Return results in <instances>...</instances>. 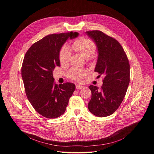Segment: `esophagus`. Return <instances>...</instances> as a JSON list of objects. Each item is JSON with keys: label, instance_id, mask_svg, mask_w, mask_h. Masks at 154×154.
<instances>
[{"label": "esophagus", "instance_id": "esophagus-1", "mask_svg": "<svg viewBox=\"0 0 154 154\" xmlns=\"http://www.w3.org/2000/svg\"><path fill=\"white\" fill-rule=\"evenodd\" d=\"M83 88H84L83 86L79 85V84H77V85H76V89H77V90H81V89H82Z\"/></svg>", "mask_w": 154, "mask_h": 154}]
</instances>
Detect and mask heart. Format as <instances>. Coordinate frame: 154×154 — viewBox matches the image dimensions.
I'll return each mask as SVG.
<instances>
[{
  "label": "heart",
  "mask_w": 154,
  "mask_h": 154,
  "mask_svg": "<svg viewBox=\"0 0 154 154\" xmlns=\"http://www.w3.org/2000/svg\"><path fill=\"white\" fill-rule=\"evenodd\" d=\"M74 51L80 53L87 59L93 55L96 51V45L91 39L87 38H80L74 41L72 45ZM70 57V51L66 45H64L60 48L59 53V59L61 64L66 65L68 63ZM88 74L87 70L84 68H72L67 73V77L73 81H79L85 77Z\"/></svg>",
  "instance_id": "1"
}]
</instances>
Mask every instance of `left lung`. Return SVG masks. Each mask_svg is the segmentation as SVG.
Instances as JSON below:
<instances>
[{"label":"left lung","instance_id":"1","mask_svg":"<svg viewBox=\"0 0 154 154\" xmlns=\"http://www.w3.org/2000/svg\"><path fill=\"white\" fill-rule=\"evenodd\" d=\"M86 33L95 42L98 49L95 72L103 75L100 89L93 85L89 86L91 98L88 109L97 116L106 117L118 109L125 96L130 82V64L116 39L100 31Z\"/></svg>","mask_w":154,"mask_h":154}]
</instances>
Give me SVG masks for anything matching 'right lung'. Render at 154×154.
<instances>
[{"instance_id":"right-lung-1","label":"right lung","mask_w":154,"mask_h":154,"mask_svg":"<svg viewBox=\"0 0 154 154\" xmlns=\"http://www.w3.org/2000/svg\"><path fill=\"white\" fill-rule=\"evenodd\" d=\"M78 35L77 32L49 34L34 43L24 56L22 77L27 97L36 111L47 118L64 114L75 90L71 82L56 84L52 72L60 66L59 53L63 44Z\"/></svg>"}]
</instances>
